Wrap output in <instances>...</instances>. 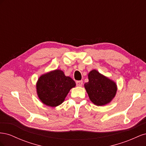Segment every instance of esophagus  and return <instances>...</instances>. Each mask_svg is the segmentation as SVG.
I'll list each match as a JSON object with an SVG mask.
<instances>
[{
  "mask_svg": "<svg viewBox=\"0 0 146 146\" xmlns=\"http://www.w3.org/2000/svg\"><path fill=\"white\" fill-rule=\"evenodd\" d=\"M76 85L78 86H82L83 85V81L82 80H79L76 82Z\"/></svg>",
  "mask_w": 146,
  "mask_h": 146,
  "instance_id": "34e87169",
  "label": "esophagus"
}]
</instances>
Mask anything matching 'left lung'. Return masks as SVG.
<instances>
[{"instance_id":"left-lung-1","label":"left lung","mask_w":146,"mask_h":146,"mask_svg":"<svg viewBox=\"0 0 146 146\" xmlns=\"http://www.w3.org/2000/svg\"><path fill=\"white\" fill-rule=\"evenodd\" d=\"M88 79L89 82L85 84V88L94 104L102 106L110 102L114 98L117 86L114 82L96 70H92L89 73Z\"/></svg>"}]
</instances>
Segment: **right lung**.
Returning a JSON list of instances; mask_svg holds the SVG:
<instances>
[{
	"instance_id": "1",
	"label": "right lung",
	"mask_w": 146,
	"mask_h": 146,
	"mask_svg": "<svg viewBox=\"0 0 146 146\" xmlns=\"http://www.w3.org/2000/svg\"><path fill=\"white\" fill-rule=\"evenodd\" d=\"M76 83L69 77L64 76L61 70L44 74L36 84L37 94L43 104L55 107L63 102L64 99Z\"/></svg>"
}]
</instances>
